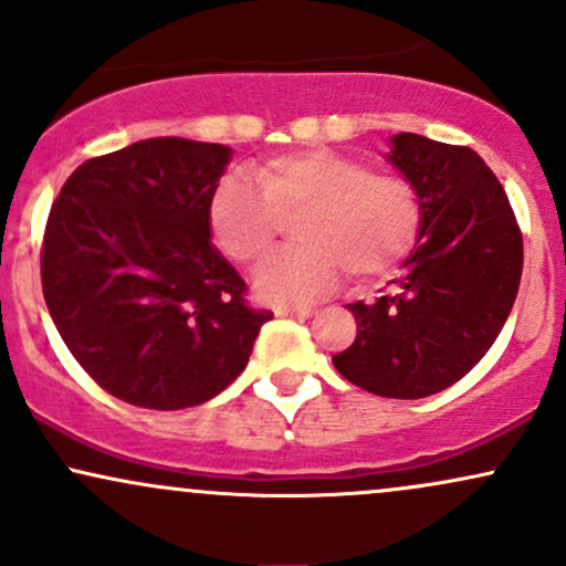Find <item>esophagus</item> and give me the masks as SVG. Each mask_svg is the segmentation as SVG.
<instances>
[{"label":"esophagus","instance_id":"esophagus-1","mask_svg":"<svg viewBox=\"0 0 566 566\" xmlns=\"http://www.w3.org/2000/svg\"><path fill=\"white\" fill-rule=\"evenodd\" d=\"M276 316H297V319H308V316H314V308H276Z\"/></svg>","mask_w":566,"mask_h":566}]
</instances>
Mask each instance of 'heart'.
Segmentation results:
<instances>
[{"label": "heart", "instance_id": "b5f03b06", "mask_svg": "<svg viewBox=\"0 0 566 566\" xmlns=\"http://www.w3.org/2000/svg\"><path fill=\"white\" fill-rule=\"evenodd\" d=\"M250 188L223 178L207 201L212 242L239 265H258L284 223H295L297 250L255 274V290L274 303H308L340 282L354 287L388 279L412 255L423 231V199L399 172H375L367 159L327 148L279 154L250 170Z\"/></svg>", "mask_w": 566, "mask_h": 566}]
</instances>
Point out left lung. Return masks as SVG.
I'll use <instances>...</instances> for the list:
<instances>
[{
	"label": "left lung",
	"mask_w": 566,
	"mask_h": 566,
	"mask_svg": "<svg viewBox=\"0 0 566 566\" xmlns=\"http://www.w3.org/2000/svg\"><path fill=\"white\" fill-rule=\"evenodd\" d=\"M391 165L423 199L405 274L375 303H350L356 340L333 356L343 378L388 399H423L469 375L509 319L524 247L495 172L469 146L391 138Z\"/></svg>",
	"instance_id": "8db88e82"
}]
</instances>
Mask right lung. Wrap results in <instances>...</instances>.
Wrapping results in <instances>:
<instances>
[{
	"mask_svg": "<svg viewBox=\"0 0 566 566\" xmlns=\"http://www.w3.org/2000/svg\"><path fill=\"white\" fill-rule=\"evenodd\" d=\"M220 143L148 138L87 159L50 210L42 292L103 391L146 409L205 405L239 378L271 311L210 242Z\"/></svg>",
	"mask_w": 566,
	"mask_h": 566,
	"instance_id": "obj_1",
	"label": "right lung"
}]
</instances>
